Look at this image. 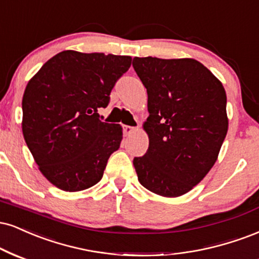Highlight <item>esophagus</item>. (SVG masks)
<instances>
[{"label":"esophagus","instance_id":"34e87169","mask_svg":"<svg viewBox=\"0 0 259 259\" xmlns=\"http://www.w3.org/2000/svg\"><path fill=\"white\" fill-rule=\"evenodd\" d=\"M136 127L135 126H130V125H123V133L124 135L127 136V135H132L134 132H136Z\"/></svg>","mask_w":259,"mask_h":259}]
</instances>
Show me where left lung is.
<instances>
[{"label": "left lung", "mask_w": 259, "mask_h": 259, "mask_svg": "<svg viewBox=\"0 0 259 259\" xmlns=\"http://www.w3.org/2000/svg\"><path fill=\"white\" fill-rule=\"evenodd\" d=\"M148 94L149 146L134 158L140 183L163 197L186 194L206 176L228 130L222 83L194 59L134 58Z\"/></svg>", "instance_id": "8db88e82"}]
</instances>
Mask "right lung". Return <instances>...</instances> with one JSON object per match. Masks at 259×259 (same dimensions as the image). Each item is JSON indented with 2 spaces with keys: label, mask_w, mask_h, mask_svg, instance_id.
<instances>
[{
  "label": "right lung",
  "mask_w": 259,
  "mask_h": 259,
  "mask_svg": "<svg viewBox=\"0 0 259 259\" xmlns=\"http://www.w3.org/2000/svg\"><path fill=\"white\" fill-rule=\"evenodd\" d=\"M132 58L64 51L27 83L23 134L40 172L58 188L78 192L96 185L120 146L118 124L102 121L117 80Z\"/></svg>",
  "instance_id": "add662e5"
}]
</instances>
